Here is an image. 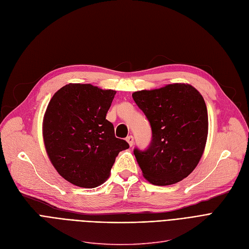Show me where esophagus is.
Instances as JSON below:
<instances>
[{
  "mask_svg": "<svg viewBox=\"0 0 249 249\" xmlns=\"http://www.w3.org/2000/svg\"><path fill=\"white\" fill-rule=\"evenodd\" d=\"M126 141H127V142H128V143H129V145H130V146H132V145L134 144V139H133V136H132V135L127 136Z\"/></svg>",
  "mask_w": 249,
  "mask_h": 249,
  "instance_id": "obj_1",
  "label": "esophagus"
}]
</instances>
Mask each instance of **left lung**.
<instances>
[{"instance_id":"left-lung-1","label":"left lung","mask_w":249,"mask_h":249,"mask_svg":"<svg viewBox=\"0 0 249 249\" xmlns=\"http://www.w3.org/2000/svg\"><path fill=\"white\" fill-rule=\"evenodd\" d=\"M152 128L149 148L133 153L144 178L156 186L177 183L196 168L208 134V115L200 92L176 83L132 93Z\"/></svg>"}]
</instances>
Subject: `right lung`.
Returning <instances> with one entry per match:
<instances>
[{
	"label": "right lung",
	"instance_id": "1",
	"mask_svg": "<svg viewBox=\"0 0 249 249\" xmlns=\"http://www.w3.org/2000/svg\"><path fill=\"white\" fill-rule=\"evenodd\" d=\"M115 94V90L71 83L49 101L43 120L46 152L54 168L72 185L100 186L118 154L129 148L106 119Z\"/></svg>",
	"mask_w": 249,
	"mask_h": 249
}]
</instances>
